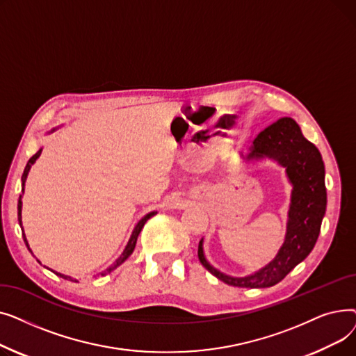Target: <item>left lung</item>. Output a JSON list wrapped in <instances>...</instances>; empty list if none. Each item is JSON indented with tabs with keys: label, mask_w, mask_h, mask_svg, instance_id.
I'll use <instances>...</instances> for the list:
<instances>
[{
	"label": "left lung",
	"mask_w": 356,
	"mask_h": 356,
	"mask_svg": "<svg viewBox=\"0 0 356 356\" xmlns=\"http://www.w3.org/2000/svg\"><path fill=\"white\" fill-rule=\"evenodd\" d=\"M239 156L245 163L273 160L286 168L291 195L283 245L266 267L245 277H232L215 268L204 255L203 238L199 242L197 257L204 268L229 286L271 287L302 263L319 236L327 203L325 164L319 149L303 137L297 122L287 117L261 131L248 153Z\"/></svg>",
	"instance_id": "1"
}]
</instances>
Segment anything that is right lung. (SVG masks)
Masks as SVG:
<instances>
[{
    "label": "right lung",
    "mask_w": 356,
    "mask_h": 356,
    "mask_svg": "<svg viewBox=\"0 0 356 356\" xmlns=\"http://www.w3.org/2000/svg\"><path fill=\"white\" fill-rule=\"evenodd\" d=\"M59 128V127H58ZM58 128H53V129H50L47 134H50V133H53V131H56ZM42 149L43 148H40L39 152H37L30 160H29V163H27V165H26V168H24V173H23V176H22V195H20V197H18V223H20V227H22V229H23V222H22V209H23V196H24V184H26V180H27V176H29V172H30V168H31V165L35 163V160L40 157V154H42ZM157 213V211H153V212H149V213H147L144 218H141L140 220H138V223L136 225V228L133 229V234H131V236H129V239H128V244L125 245V248H124V251H122V254L115 259V263L114 264H111L105 271H102L101 273V275H106L108 273H111V271H114L117 267H120L124 261L133 254V251H134V248H136V244H137V238H138V235H140V232H141V229H143V227H144V223L152 218V216H154ZM23 238H24V242H26V245H27V248H29V251H31L30 250V245H29V242H27V238H26V235H24V229H23ZM40 263V261H39ZM42 264V263H40ZM53 271V270H51ZM53 273H56L58 275H60V277H65L66 278V275H63V274H60V273H58V271H53Z\"/></svg>",
    "instance_id": "add662e5"
}]
</instances>
